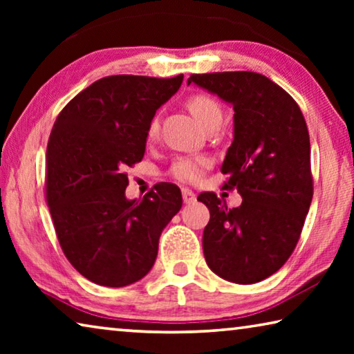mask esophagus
Returning a JSON list of instances; mask_svg holds the SVG:
<instances>
[{
  "label": "esophagus",
  "mask_w": 354,
  "mask_h": 354,
  "mask_svg": "<svg viewBox=\"0 0 354 354\" xmlns=\"http://www.w3.org/2000/svg\"><path fill=\"white\" fill-rule=\"evenodd\" d=\"M183 200L185 205H190V203H194L196 200V195L190 189H183Z\"/></svg>",
  "instance_id": "1"
}]
</instances>
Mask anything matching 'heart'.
<instances>
[{
    "instance_id": "1",
    "label": "heart",
    "mask_w": 354,
    "mask_h": 354,
    "mask_svg": "<svg viewBox=\"0 0 354 354\" xmlns=\"http://www.w3.org/2000/svg\"><path fill=\"white\" fill-rule=\"evenodd\" d=\"M185 106L190 111L192 115L196 118L203 128L207 129L212 124H220L221 122V109L217 101L212 97L205 93H196L185 101ZM159 133V120L158 117H153L149 120L147 136L148 139H154ZM209 159L203 158V156H196V158H190V156H184V158L176 159L173 162L170 173L171 176L183 183H196L200 181L205 175V171L209 167Z\"/></svg>"
}]
</instances>
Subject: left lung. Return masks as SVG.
<instances>
[{
  "label": "left lung",
  "mask_w": 354,
  "mask_h": 354,
  "mask_svg": "<svg viewBox=\"0 0 354 354\" xmlns=\"http://www.w3.org/2000/svg\"><path fill=\"white\" fill-rule=\"evenodd\" d=\"M234 109V140L221 173L242 205L230 209L214 192L198 195L211 220L203 251L211 270L237 284L277 273L295 250L314 194L310 142L301 109L283 87L254 71L190 75Z\"/></svg>",
  "instance_id": "1"
}]
</instances>
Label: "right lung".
<instances>
[{"label":"right lung","mask_w":354,"mask_h":354,"mask_svg":"<svg viewBox=\"0 0 354 354\" xmlns=\"http://www.w3.org/2000/svg\"><path fill=\"white\" fill-rule=\"evenodd\" d=\"M183 77H101L68 101L51 129L46 203L65 257L95 284L123 287L145 277L160 232L183 206L171 183L142 200L124 196V170L143 159L149 120Z\"/></svg>","instance_id":"1"}]
</instances>
